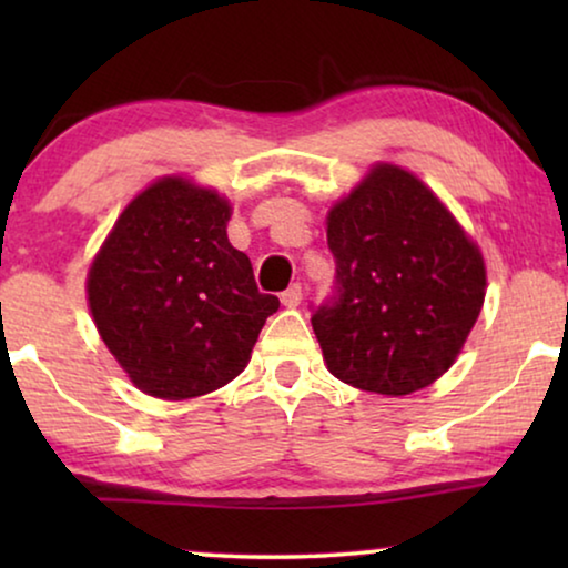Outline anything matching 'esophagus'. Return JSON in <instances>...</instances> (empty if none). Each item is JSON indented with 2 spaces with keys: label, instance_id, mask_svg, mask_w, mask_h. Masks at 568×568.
Listing matches in <instances>:
<instances>
[{
  "label": "esophagus",
  "instance_id": "obj_1",
  "mask_svg": "<svg viewBox=\"0 0 568 568\" xmlns=\"http://www.w3.org/2000/svg\"><path fill=\"white\" fill-rule=\"evenodd\" d=\"M302 302V286L300 284H292L290 290L282 292V305L284 307H297Z\"/></svg>",
  "mask_w": 568,
  "mask_h": 568
}]
</instances>
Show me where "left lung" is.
I'll return each instance as SVG.
<instances>
[{
  "mask_svg": "<svg viewBox=\"0 0 568 568\" xmlns=\"http://www.w3.org/2000/svg\"><path fill=\"white\" fill-rule=\"evenodd\" d=\"M333 294L313 307L331 375L408 395L445 375L484 305L486 268L445 204L408 170L377 165L328 214Z\"/></svg>",
  "mask_w": 568,
  "mask_h": 568,
  "instance_id": "8db88e82",
  "label": "left lung"
}]
</instances>
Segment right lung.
I'll return each mask as SVG.
<instances>
[{
	"instance_id": "1",
	"label": "right lung",
	"mask_w": 568,
	"mask_h": 568,
	"mask_svg": "<svg viewBox=\"0 0 568 568\" xmlns=\"http://www.w3.org/2000/svg\"><path fill=\"white\" fill-rule=\"evenodd\" d=\"M220 193L165 178L123 209L88 276L92 317L139 390L196 398L245 369L278 310L227 240Z\"/></svg>"
}]
</instances>
